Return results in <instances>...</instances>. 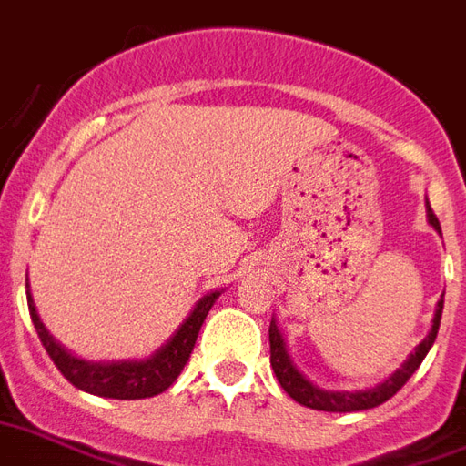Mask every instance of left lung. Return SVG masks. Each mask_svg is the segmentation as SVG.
Wrapping results in <instances>:
<instances>
[{
	"mask_svg": "<svg viewBox=\"0 0 466 466\" xmlns=\"http://www.w3.org/2000/svg\"><path fill=\"white\" fill-rule=\"evenodd\" d=\"M427 220L442 236L440 220L434 216V210L430 208V200H427ZM442 308L444 300H440L432 318V330L427 332V338L414 348L412 355L405 360V365L395 370L392 375L387 377L385 382H380L377 387H370V390H355V392H345L342 390V392H332V390H322V387L312 385L310 380L295 368L293 358H290V352L285 348L283 335H280L278 325H275V318L270 320V330H268V335H270V365H273V372L278 377L280 387H283L288 395L293 397L298 405L310 407V410H322V412H360V410H370V407L382 405L390 397L397 395L407 380L414 375V370L422 365L424 355L430 352V348L434 345V338H437V330H440Z\"/></svg>",
	"mask_w": 466,
	"mask_h": 466,
	"instance_id": "8db88e82",
	"label": "left lung"
}]
</instances>
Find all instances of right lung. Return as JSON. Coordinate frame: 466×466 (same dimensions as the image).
Returning a JSON list of instances; mask_svg holds the SVG:
<instances>
[{"mask_svg": "<svg viewBox=\"0 0 466 466\" xmlns=\"http://www.w3.org/2000/svg\"><path fill=\"white\" fill-rule=\"evenodd\" d=\"M218 295L220 290L203 295L191 310V315L183 320L181 328L173 332L171 340L156 350L151 358L118 360V362H114V360L111 362H94V360H81L71 355L69 350L61 348L59 342L49 335V330L44 328L29 290H26V303H29V315H32L34 328H36V335H39L44 350L49 352L56 370L69 380L71 385L89 392V395L111 397V400H144V397L166 392L176 382V377L181 375L183 365L191 358L200 325H203Z\"/></svg>", "mask_w": 466, "mask_h": 466, "instance_id": "obj_1", "label": "right lung"}]
</instances>
